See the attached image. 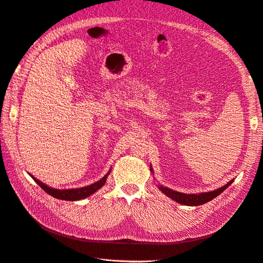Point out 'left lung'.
I'll use <instances>...</instances> for the list:
<instances>
[{
  "mask_svg": "<svg viewBox=\"0 0 263 263\" xmlns=\"http://www.w3.org/2000/svg\"><path fill=\"white\" fill-rule=\"evenodd\" d=\"M150 171L154 172L153 168L150 166ZM234 180L229 181L227 184L222 185L219 189H216L214 191H211V192H203V193H197V194H186V193H181L178 192V191H174L171 190L166 186L163 185H158V189L161 191L163 194H165L168 197H170L171 200L176 201L180 204L183 205H187V206H197V205H202L208 203L210 201H212L213 198H215L216 196H218L221 192H224V191L232 184Z\"/></svg>",
  "mask_w": 263,
  "mask_h": 263,
  "instance_id": "left-lung-1",
  "label": "left lung"
}]
</instances>
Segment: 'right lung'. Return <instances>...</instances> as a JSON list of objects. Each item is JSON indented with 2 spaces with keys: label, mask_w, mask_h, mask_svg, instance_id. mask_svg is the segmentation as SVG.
I'll return each instance as SVG.
<instances>
[{
  "label": "right lung",
  "mask_w": 263,
  "mask_h": 263,
  "mask_svg": "<svg viewBox=\"0 0 263 263\" xmlns=\"http://www.w3.org/2000/svg\"><path fill=\"white\" fill-rule=\"evenodd\" d=\"M110 170L105 174L104 177H103L101 180H99L98 182L93 183L91 185H87V186H83V187H79V189H66V190H59V189H53L51 186H48L45 183H43L42 181L37 180L35 177L33 176H29L34 179V181L37 183V184L41 186L45 192L48 193L49 195L58 198V200H65V201H80L83 200V198H86L87 196H90L92 194H94L97 191H99L103 185L105 184L106 179L108 177V174L110 173Z\"/></svg>",
  "instance_id": "add662e5"
}]
</instances>
